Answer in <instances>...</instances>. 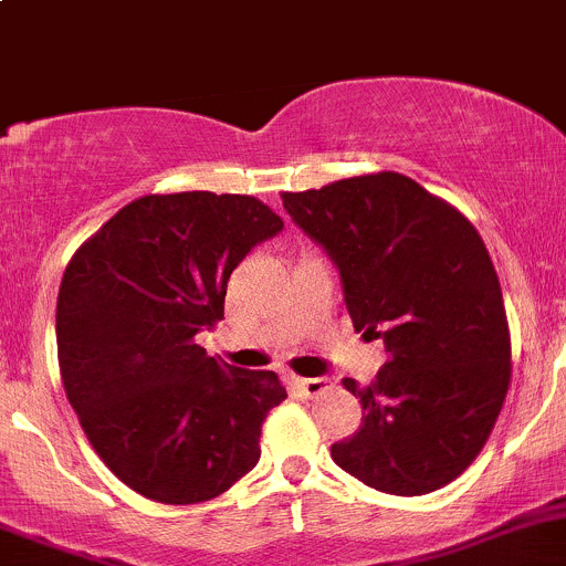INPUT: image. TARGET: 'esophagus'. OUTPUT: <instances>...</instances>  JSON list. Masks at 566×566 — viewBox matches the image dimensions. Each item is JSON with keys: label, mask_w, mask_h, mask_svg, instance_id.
Wrapping results in <instances>:
<instances>
[{"label": "esophagus", "mask_w": 566, "mask_h": 566, "mask_svg": "<svg viewBox=\"0 0 566 566\" xmlns=\"http://www.w3.org/2000/svg\"><path fill=\"white\" fill-rule=\"evenodd\" d=\"M293 386L301 397H319V394L334 389V378H293Z\"/></svg>", "instance_id": "obj_1"}]
</instances>
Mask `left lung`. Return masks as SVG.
<instances>
[{
  "label": "left lung",
  "instance_id": "1",
  "mask_svg": "<svg viewBox=\"0 0 566 566\" xmlns=\"http://www.w3.org/2000/svg\"><path fill=\"white\" fill-rule=\"evenodd\" d=\"M339 268L353 328L386 364L358 389L364 424L331 447L358 482L424 495L458 479L493 432L512 375L493 260L471 221L410 177L378 172L282 193Z\"/></svg>",
  "mask_w": 566,
  "mask_h": 566
}]
</instances>
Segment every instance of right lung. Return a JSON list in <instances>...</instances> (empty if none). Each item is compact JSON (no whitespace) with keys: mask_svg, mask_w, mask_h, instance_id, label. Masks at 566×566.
Masks as SVG:
<instances>
[{"mask_svg":"<svg viewBox=\"0 0 566 566\" xmlns=\"http://www.w3.org/2000/svg\"><path fill=\"white\" fill-rule=\"evenodd\" d=\"M284 221L247 193H150L82 243L56 298L67 402L108 471L161 504H199L260 460L276 373L205 353L230 273Z\"/></svg>","mask_w":566,"mask_h":566,"instance_id":"1","label":"right lung"}]
</instances>
